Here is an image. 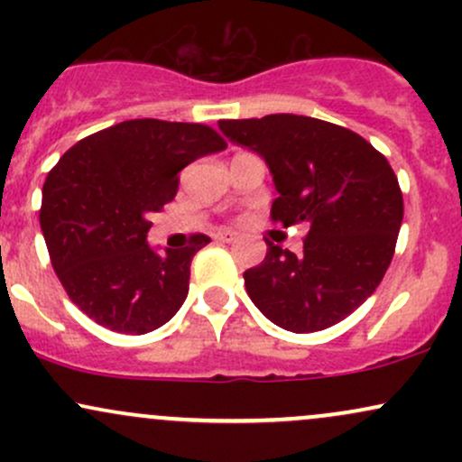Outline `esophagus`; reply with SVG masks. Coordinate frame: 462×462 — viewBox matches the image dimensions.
I'll return each mask as SVG.
<instances>
[{"instance_id": "esophagus-1", "label": "esophagus", "mask_w": 462, "mask_h": 462, "mask_svg": "<svg viewBox=\"0 0 462 462\" xmlns=\"http://www.w3.org/2000/svg\"><path fill=\"white\" fill-rule=\"evenodd\" d=\"M217 238H219V241H224V243H236L238 236L236 232H232V230H221V232H217Z\"/></svg>"}]
</instances>
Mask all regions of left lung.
<instances>
[{"label":"left lung","mask_w":462,"mask_h":462,"mask_svg":"<svg viewBox=\"0 0 462 462\" xmlns=\"http://www.w3.org/2000/svg\"><path fill=\"white\" fill-rule=\"evenodd\" d=\"M219 130L267 162L272 219L309 227L301 254L267 241L264 261L243 273L249 300L298 334L343 321L393 258L404 199L389 161L356 132L312 116L224 119Z\"/></svg>","instance_id":"8db88e82"}]
</instances>
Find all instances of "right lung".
<instances>
[{
  "label": "right lung",
  "mask_w": 462,
  "mask_h": 462,
  "mask_svg": "<svg viewBox=\"0 0 462 462\" xmlns=\"http://www.w3.org/2000/svg\"><path fill=\"white\" fill-rule=\"evenodd\" d=\"M226 150L208 125L130 119L78 141L43 184L41 230L69 300L99 326L145 334L171 319L189 293L193 235L158 254L150 217L178 193V173Z\"/></svg>",
  "instance_id": "right-lung-1"
}]
</instances>
